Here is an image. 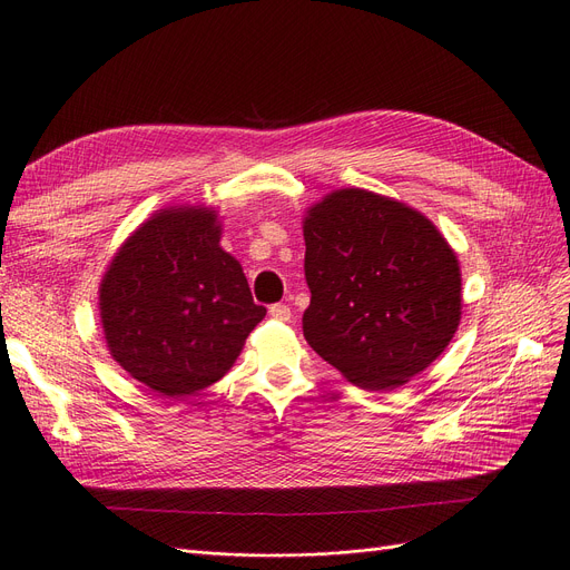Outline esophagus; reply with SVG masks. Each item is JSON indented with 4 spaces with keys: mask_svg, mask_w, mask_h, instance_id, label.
<instances>
[{
    "mask_svg": "<svg viewBox=\"0 0 570 570\" xmlns=\"http://www.w3.org/2000/svg\"><path fill=\"white\" fill-rule=\"evenodd\" d=\"M269 317L277 322H288L291 320V307L286 303H274L269 305Z\"/></svg>",
    "mask_w": 570,
    "mask_h": 570,
    "instance_id": "esophagus-1",
    "label": "esophagus"
}]
</instances>
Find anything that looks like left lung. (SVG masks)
<instances>
[{
  "mask_svg": "<svg viewBox=\"0 0 570 570\" xmlns=\"http://www.w3.org/2000/svg\"><path fill=\"white\" fill-rule=\"evenodd\" d=\"M303 333L356 387L387 392L428 368L460 324V267L402 202L335 189L307 210Z\"/></svg>",
  "mask_w": 570,
  "mask_h": 570,
  "instance_id": "8db88e82",
  "label": "left lung"
}]
</instances>
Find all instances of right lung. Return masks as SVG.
I'll use <instances>...</instances> for the list:
<instances>
[{
	"label": "right lung",
	"mask_w": 570,
	"mask_h": 570,
	"mask_svg": "<svg viewBox=\"0 0 570 570\" xmlns=\"http://www.w3.org/2000/svg\"><path fill=\"white\" fill-rule=\"evenodd\" d=\"M216 210L166 208L124 242L100 284L110 354L159 396H189L229 371L265 317L220 248Z\"/></svg>",
	"instance_id": "right-lung-1"
}]
</instances>
